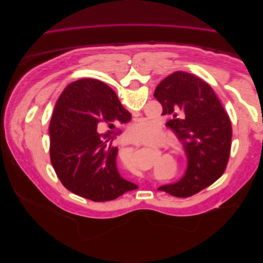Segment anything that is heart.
<instances>
[{"instance_id": "heart-1", "label": "heart", "mask_w": 263, "mask_h": 263, "mask_svg": "<svg viewBox=\"0 0 263 263\" xmlns=\"http://www.w3.org/2000/svg\"><path fill=\"white\" fill-rule=\"evenodd\" d=\"M156 133H157V127L155 125L148 122H140L130 127L129 136L130 138L137 141H148L155 137ZM119 160H121V163L125 169L129 168V161H130L129 155L121 156L119 157Z\"/></svg>"}]
</instances>
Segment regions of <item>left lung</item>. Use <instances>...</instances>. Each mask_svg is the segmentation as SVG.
Here are the masks:
<instances>
[{"instance_id":"8db88e82","label":"left lung","mask_w":263,"mask_h":263,"mask_svg":"<svg viewBox=\"0 0 263 263\" xmlns=\"http://www.w3.org/2000/svg\"><path fill=\"white\" fill-rule=\"evenodd\" d=\"M154 97L161 103L165 126L183 145L187 159L184 176L158 187L189 197L210 186L224 173L232 146V124L210 84L177 71L158 84Z\"/></svg>"}]
</instances>
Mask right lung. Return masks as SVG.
I'll return each mask as SVG.
<instances>
[{
	"label": "right lung",
	"instance_id": "1",
	"mask_svg": "<svg viewBox=\"0 0 263 263\" xmlns=\"http://www.w3.org/2000/svg\"><path fill=\"white\" fill-rule=\"evenodd\" d=\"M132 114L108 85L94 79L69 84L57 101L49 126L50 160L70 192L95 202L112 201L138 187L118 172L112 145L119 124ZM105 129V134L101 133Z\"/></svg>",
	"mask_w": 263,
	"mask_h": 263
}]
</instances>
